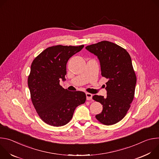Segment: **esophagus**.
I'll list each match as a JSON object with an SVG mask.
<instances>
[{
  "label": "esophagus",
  "instance_id": "1",
  "mask_svg": "<svg viewBox=\"0 0 159 159\" xmlns=\"http://www.w3.org/2000/svg\"><path fill=\"white\" fill-rule=\"evenodd\" d=\"M93 98V94H90V93H86V98L87 101H90Z\"/></svg>",
  "mask_w": 159,
  "mask_h": 159
}]
</instances>
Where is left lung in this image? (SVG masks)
<instances>
[{"instance_id":"8db88e82","label":"left lung","mask_w":159,"mask_h":159,"mask_svg":"<svg viewBox=\"0 0 159 159\" xmlns=\"http://www.w3.org/2000/svg\"><path fill=\"white\" fill-rule=\"evenodd\" d=\"M85 48L98 56L101 75L108 79L106 98L93 97L103 107L96 118L105 125L116 124L126 116L134 96L137 77L130 55L125 48L108 41L89 45Z\"/></svg>"}]
</instances>
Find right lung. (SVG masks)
I'll return each mask as SVG.
<instances>
[{
  "instance_id": "obj_1",
  "label": "right lung",
  "mask_w": 159,
  "mask_h": 159,
  "mask_svg": "<svg viewBox=\"0 0 159 159\" xmlns=\"http://www.w3.org/2000/svg\"><path fill=\"white\" fill-rule=\"evenodd\" d=\"M84 47H50L31 63L28 79L31 101L40 118L49 125H65L72 118L75 108L85 102L84 92L69 91L60 85V80H65L68 60Z\"/></svg>"
}]
</instances>
